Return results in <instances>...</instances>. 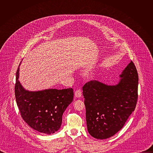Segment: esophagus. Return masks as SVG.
I'll return each instance as SVG.
<instances>
[{"mask_svg":"<svg viewBox=\"0 0 153 153\" xmlns=\"http://www.w3.org/2000/svg\"><path fill=\"white\" fill-rule=\"evenodd\" d=\"M74 94H75L76 97H77V98L80 97L82 96V92H81V90H77L75 92Z\"/></svg>","mask_w":153,"mask_h":153,"instance_id":"1","label":"esophagus"}]
</instances>
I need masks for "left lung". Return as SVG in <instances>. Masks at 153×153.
<instances>
[{"label": "left lung", "mask_w": 153, "mask_h": 153, "mask_svg": "<svg viewBox=\"0 0 153 153\" xmlns=\"http://www.w3.org/2000/svg\"><path fill=\"white\" fill-rule=\"evenodd\" d=\"M119 77L116 85L91 80L82 87L87 129L96 139H106L113 136L134 111L139 77L132 61Z\"/></svg>", "instance_id": "1"}]
</instances>
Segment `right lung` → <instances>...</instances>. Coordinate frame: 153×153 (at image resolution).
<instances>
[{
    "instance_id": "right-lung-1",
    "label": "right lung",
    "mask_w": 153,
    "mask_h": 153,
    "mask_svg": "<svg viewBox=\"0 0 153 153\" xmlns=\"http://www.w3.org/2000/svg\"><path fill=\"white\" fill-rule=\"evenodd\" d=\"M21 62L16 72L15 85V97L21 116L37 131L53 134L60 129L62 115L73 100V90L49 88L29 91L25 89L19 80Z\"/></svg>"
}]
</instances>
